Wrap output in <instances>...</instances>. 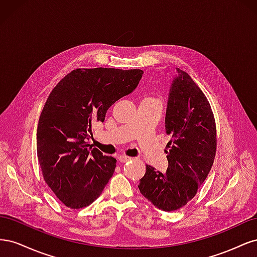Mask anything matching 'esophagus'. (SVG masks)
<instances>
[{
  "label": "esophagus",
  "instance_id": "esophagus-1",
  "mask_svg": "<svg viewBox=\"0 0 257 257\" xmlns=\"http://www.w3.org/2000/svg\"><path fill=\"white\" fill-rule=\"evenodd\" d=\"M118 160H119V162H121V163H125V162L130 161L131 158H130V157H126V155H119Z\"/></svg>",
  "mask_w": 257,
  "mask_h": 257
}]
</instances>
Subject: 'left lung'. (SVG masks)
Listing matches in <instances>:
<instances>
[{
    "instance_id": "obj_1",
    "label": "left lung",
    "mask_w": 257,
    "mask_h": 257,
    "mask_svg": "<svg viewBox=\"0 0 257 257\" xmlns=\"http://www.w3.org/2000/svg\"><path fill=\"white\" fill-rule=\"evenodd\" d=\"M169 88L165 128L172 137L167 147L168 168L157 172L147 165L138 188L163 211H174L195 196L212 167L216 128L211 107L188 73L176 67Z\"/></svg>"
}]
</instances>
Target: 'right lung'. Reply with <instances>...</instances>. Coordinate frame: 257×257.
<instances>
[{
  "label": "right lung",
  "mask_w": 257,
  "mask_h": 257,
  "mask_svg": "<svg viewBox=\"0 0 257 257\" xmlns=\"http://www.w3.org/2000/svg\"><path fill=\"white\" fill-rule=\"evenodd\" d=\"M142 69L78 68L49 94L37 125V158L45 181L65 206H89L112 177L116 160L87 144L94 121L133 92Z\"/></svg>",
  "instance_id": "obj_1"
}]
</instances>
